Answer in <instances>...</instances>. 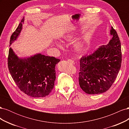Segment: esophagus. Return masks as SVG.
I'll use <instances>...</instances> for the list:
<instances>
[{
  "label": "esophagus",
  "instance_id": "34e87169",
  "mask_svg": "<svg viewBox=\"0 0 129 129\" xmlns=\"http://www.w3.org/2000/svg\"><path fill=\"white\" fill-rule=\"evenodd\" d=\"M67 61H68V62H69V63H72V64L75 63H74V61L72 59H70V58H69V59H68Z\"/></svg>",
  "mask_w": 129,
  "mask_h": 129
}]
</instances>
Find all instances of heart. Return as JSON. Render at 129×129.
I'll use <instances>...</instances> for the list:
<instances>
[{
    "label": "heart",
    "mask_w": 129,
    "mask_h": 129,
    "mask_svg": "<svg viewBox=\"0 0 129 129\" xmlns=\"http://www.w3.org/2000/svg\"><path fill=\"white\" fill-rule=\"evenodd\" d=\"M68 38H69V37H68Z\"/></svg>",
    "instance_id": "b5f03b06"
}]
</instances>
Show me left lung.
Instances as JSON below:
<instances>
[{"label":"left lung","instance_id":"left-lung-1","mask_svg":"<svg viewBox=\"0 0 129 129\" xmlns=\"http://www.w3.org/2000/svg\"><path fill=\"white\" fill-rule=\"evenodd\" d=\"M112 39L93 54L80 59L79 82L81 88L88 94L103 93L116 80L122 63L119 38L111 27Z\"/></svg>","mask_w":129,"mask_h":129}]
</instances>
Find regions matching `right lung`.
Returning a JSON list of instances; mask_svg holds the SVG:
<instances>
[{
    "label": "right lung",
    "instance_id": "1",
    "mask_svg": "<svg viewBox=\"0 0 129 129\" xmlns=\"http://www.w3.org/2000/svg\"><path fill=\"white\" fill-rule=\"evenodd\" d=\"M24 20L23 18L11 36L10 45L20 33ZM60 61L41 54L27 59H19L10 47L7 63L12 77L21 91L31 97H42L49 95L54 88L55 65Z\"/></svg>",
    "mask_w": 129,
    "mask_h": 129
}]
</instances>
